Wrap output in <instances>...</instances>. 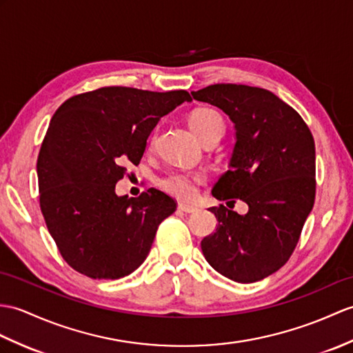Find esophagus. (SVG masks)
Here are the masks:
<instances>
[{
	"mask_svg": "<svg viewBox=\"0 0 353 353\" xmlns=\"http://www.w3.org/2000/svg\"><path fill=\"white\" fill-rule=\"evenodd\" d=\"M179 210L185 212V214H194V212H196L199 209H196L195 206H191V204H185V203H179Z\"/></svg>",
	"mask_w": 353,
	"mask_h": 353,
	"instance_id": "esophagus-1",
	"label": "esophagus"
}]
</instances>
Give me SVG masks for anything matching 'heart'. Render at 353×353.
<instances>
[{"label": "heart", "mask_w": 353, "mask_h": 353, "mask_svg": "<svg viewBox=\"0 0 353 353\" xmlns=\"http://www.w3.org/2000/svg\"><path fill=\"white\" fill-rule=\"evenodd\" d=\"M190 126L204 143L212 137H223L224 134V119L214 108H196L190 116ZM154 138H157V129L150 135V147H153ZM206 182V176L195 171L174 170L159 179V188L167 194L176 196L180 200H192L200 191V186Z\"/></svg>", "instance_id": "b5f03b06"}]
</instances>
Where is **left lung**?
I'll use <instances>...</instances> for the list:
<instances>
[{"label":"left lung","mask_w":353,"mask_h":353,"mask_svg":"<svg viewBox=\"0 0 353 353\" xmlns=\"http://www.w3.org/2000/svg\"><path fill=\"white\" fill-rule=\"evenodd\" d=\"M223 110L236 128L230 170L212 195L242 200L248 214L210 208L216 232L204 237L209 265L237 283H256L288 263L314 206L316 145L307 123L269 90L214 84L191 92Z\"/></svg>","instance_id":"left-lung-1"}]
</instances>
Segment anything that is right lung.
Instances as JSON below:
<instances>
[{
    "label": "right lung",
    "instance_id": "add662e5",
    "mask_svg": "<svg viewBox=\"0 0 353 353\" xmlns=\"http://www.w3.org/2000/svg\"><path fill=\"white\" fill-rule=\"evenodd\" d=\"M185 101V90L112 85L72 96L55 111L37 158L39 201L57 248L77 272L117 280L145 260L177 203L154 188L137 199L117 196L116 183L141 161L159 119Z\"/></svg>",
    "mask_w": 353,
    "mask_h": 353
}]
</instances>
